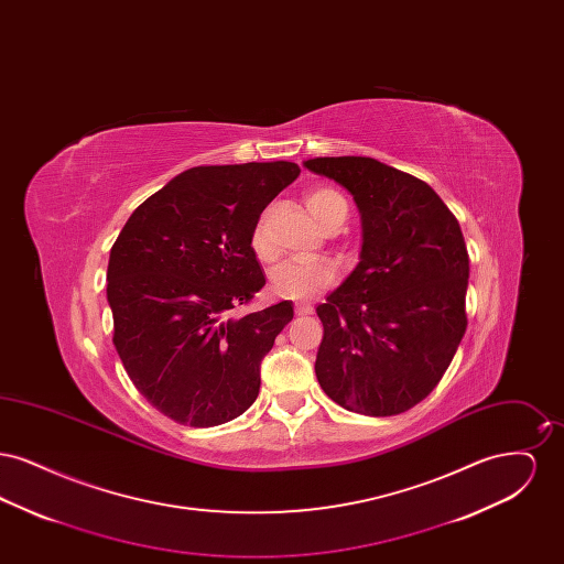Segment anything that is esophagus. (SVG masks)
<instances>
[{
	"instance_id": "esophagus-1",
	"label": "esophagus",
	"mask_w": 564,
	"mask_h": 564,
	"mask_svg": "<svg viewBox=\"0 0 564 564\" xmlns=\"http://www.w3.org/2000/svg\"><path fill=\"white\" fill-rule=\"evenodd\" d=\"M294 311L297 317H306V315H311V313H313V306H311V304H306V302H297L294 306Z\"/></svg>"
}]
</instances>
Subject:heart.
Listing matches in <instances>:
<instances>
[{"mask_svg":"<svg viewBox=\"0 0 564 564\" xmlns=\"http://www.w3.org/2000/svg\"><path fill=\"white\" fill-rule=\"evenodd\" d=\"M306 207L323 230L340 228L347 219V200L332 188H313L306 194ZM251 253L269 264L276 258V249L270 241L267 219H258L249 235ZM338 281V269L332 260L313 262H283L270 272L272 294L285 300H311L329 290Z\"/></svg>","mask_w":564,"mask_h":564,"instance_id":"b5f03b06","label":"heart"}]
</instances>
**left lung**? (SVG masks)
Returning a JSON list of instances; mask_svg holds the SVG:
<instances>
[{
	"mask_svg": "<svg viewBox=\"0 0 564 564\" xmlns=\"http://www.w3.org/2000/svg\"><path fill=\"white\" fill-rule=\"evenodd\" d=\"M349 189L361 214V262L317 306L315 375L329 400L366 416L423 402L467 327L469 256L460 226L423 180L366 156L304 162Z\"/></svg>",
	"mask_w": 564,
	"mask_h": 564,
	"instance_id": "left-lung-1",
	"label": "left lung"
}]
</instances>
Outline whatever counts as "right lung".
<instances>
[{"label": "right lung", "instance_id": "1", "mask_svg": "<svg viewBox=\"0 0 564 564\" xmlns=\"http://www.w3.org/2000/svg\"><path fill=\"white\" fill-rule=\"evenodd\" d=\"M297 175L285 161L194 166L143 200L111 247L113 347L137 391L180 425L228 423L258 398L294 306L232 313L267 285L251 228Z\"/></svg>", "mask_w": 564, "mask_h": 564}]
</instances>
